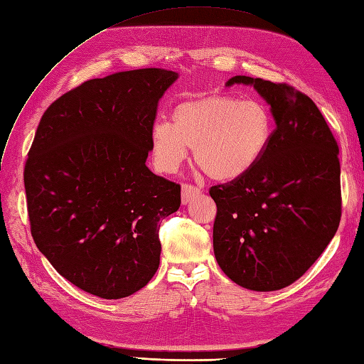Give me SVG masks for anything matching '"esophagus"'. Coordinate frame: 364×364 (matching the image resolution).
Listing matches in <instances>:
<instances>
[{
	"label": "esophagus",
	"instance_id": "1",
	"mask_svg": "<svg viewBox=\"0 0 364 364\" xmlns=\"http://www.w3.org/2000/svg\"><path fill=\"white\" fill-rule=\"evenodd\" d=\"M202 190L199 186H196L193 183H183L182 185V203H190L196 198H199Z\"/></svg>",
	"mask_w": 364,
	"mask_h": 364
}]
</instances>
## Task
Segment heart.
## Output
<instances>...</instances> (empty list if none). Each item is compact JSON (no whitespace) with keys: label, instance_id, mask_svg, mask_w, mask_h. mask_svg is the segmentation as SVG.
I'll use <instances>...</instances> for the list:
<instances>
[{"label":"heart","instance_id":"obj_1","mask_svg":"<svg viewBox=\"0 0 364 364\" xmlns=\"http://www.w3.org/2000/svg\"><path fill=\"white\" fill-rule=\"evenodd\" d=\"M274 119L257 100L205 96L176 105L173 124L156 121L150 132L154 166L173 173L194 146V161L214 181H235L252 170L272 139Z\"/></svg>","mask_w":364,"mask_h":364}]
</instances>
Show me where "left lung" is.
Listing matches in <instances>:
<instances>
[{
	"label": "left lung",
	"instance_id": "8db88e82",
	"mask_svg": "<svg viewBox=\"0 0 364 364\" xmlns=\"http://www.w3.org/2000/svg\"><path fill=\"white\" fill-rule=\"evenodd\" d=\"M271 105L276 129L260 161L242 178L214 185L213 247L240 287L277 291L306 272L341 218L338 145L309 96L288 84L234 76Z\"/></svg>",
	"mask_w": 364,
	"mask_h": 364
}]
</instances>
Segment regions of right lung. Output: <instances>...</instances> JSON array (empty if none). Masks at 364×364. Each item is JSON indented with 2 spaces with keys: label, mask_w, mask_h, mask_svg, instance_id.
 Instances as JSON below:
<instances>
[{
  "label": "right lung",
  "mask_w": 364,
  "mask_h": 364,
  "mask_svg": "<svg viewBox=\"0 0 364 364\" xmlns=\"http://www.w3.org/2000/svg\"><path fill=\"white\" fill-rule=\"evenodd\" d=\"M178 73L139 68L85 81L48 107L24 166L32 237L80 289L116 300L159 268V220L181 185L145 165L158 102Z\"/></svg>",
  "instance_id": "add662e5"
}]
</instances>
